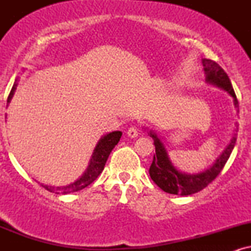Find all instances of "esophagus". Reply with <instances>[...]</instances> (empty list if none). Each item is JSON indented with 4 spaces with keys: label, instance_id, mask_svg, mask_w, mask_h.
<instances>
[{
    "label": "esophagus",
    "instance_id": "34e87169",
    "mask_svg": "<svg viewBox=\"0 0 251 251\" xmlns=\"http://www.w3.org/2000/svg\"><path fill=\"white\" fill-rule=\"evenodd\" d=\"M126 134H127V137L129 138H137L138 134H139V132H138V128L135 127V126H132V127H129L127 129Z\"/></svg>",
    "mask_w": 251,
    "mask_h": 251
}]
</instances>
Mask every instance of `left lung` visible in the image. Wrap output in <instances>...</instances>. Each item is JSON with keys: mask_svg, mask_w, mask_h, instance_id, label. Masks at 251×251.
I'll return each instance as SVG.
<instances>
[{"mask_svg": "<svg viewBox=\"0 0 251 251\" xmlns=\"http://www.w3.org/2000/svg\"><path fill=\"white\" fill-rule=\"evenodd\" d=\"M201 63H203L204 72H205L206 82L226 91L232 97L235 107L237 108V98H236L229 76H227V74L224 72L223 68L217 62L209 59H203ZM237 129V126H236L235 132L229 144L223 150L220 157L215 160V163L210 168L204 170V171L192 175L184 174V172L178 171L175 168L174 164L170 160L168 151H166L162 140L159 139V137L153 131H150L149 134L153 139L155 148V154L153 155V160H152L151 166H150V177L163 191L171 195L189 196L201 191V190L206 188L220 175L222 169L226 165L232 150H234L236 139H237V133H236Z\"/></svg>", "mask_w": 251, "mask_h": 251, "instance_id": "obj_1", "label": "left lung"}]
</instances>
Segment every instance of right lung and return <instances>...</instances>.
Returning a JSON list of instances; mask_svg holds the SVG:
<instances>
[{"instance_id":"right-lung-1","label":"right lung","mask_w":251,"mask_h":251,"mask_svg":"<svg viewBox=\"0 0 251 251\" xmlns=\"http://www.w3.org/2000/svg\"><path fill=\"white\" fill-rule=\"evenodd\" d=\"M17 79L15 80V83H14L13 88H11L9 97H8L7 102L9 103L11 98L14 96V92H15L16 86H17ZM122 132L120 131H114L111 132V133L105 134L103 137L100 138V140L98 142L96 149H94L93 154H92L91 160H89V164L86 169V171L83 172L81 177L79 179H76L74 183L70 184V185L66 186H50V185H43L45 189H47L48 191L55 192V194H61V195H67L71 194V192H76L80 191V190L85 189L86 186H88L89 184L93 183L94 180L97 179L98 176L102 172L103 168H105V164L107 162V158L109 153L112 152V150L114 149V146L117 145L118 142L122 138Z\"/></svg>"}]
</instances>
